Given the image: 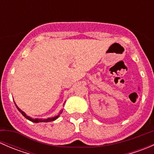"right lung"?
<instances>
[{"label": "right lung", "instance_id": "add662e5", "mask_svg": "<svg viewBox=\"0 0 154 154\" xmlns=\"http://www.w3.org/2000/svg\"><path fill=\"white\" fill-rule=\"evenodd\" d=\"M15 106H16L17 109H18V111H19L21 113V114H22L23 116H24V117H25L26 119H28V120L30 121V122H34V123H39V122H53V121H54V120H56V119H58V117H59V116H60V114H61L62 112H63V111L60 112V114H59L58 116H55V117L48 118V119H32V118L29 117V116H27V115H26V113L24 112H23L22 110L21 109L18 108V106H17L16 104H15Z\"/></svg>", "mask_w": 154, "mask_h": 154}]
</instances>
